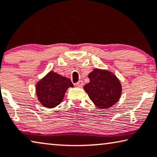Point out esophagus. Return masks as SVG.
<instances>
[{"mask_svg": "<svg viewBox=\"0 0 157 157\" xmlns=\"http://www.w3.org/2000/svg\"><path fill=\"white\" fill-rule=\"evenodd\" d=\"M83 84V82L82 80H79L78 82L76 83V85L78 86V87H82Z\"/></svg>", "mask_w": 157, "mask_h": 157, "instance_id": "esophagus-1", "label": "esophagus"}]
</instances>
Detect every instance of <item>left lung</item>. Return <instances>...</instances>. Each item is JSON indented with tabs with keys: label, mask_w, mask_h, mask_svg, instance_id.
<instances>
[{
	"label": "left lung",
	"mask_w": 157,
	"mask_h": 157,
	"mask_svg": "<svg viewBox=\"0 0 157 157\" xmlns=\"http://www.w3.org/2000/svg\"><path fill=\"white\" fill-rule=\"evenodd\" d=\"M88 78L90 82L83 88L97 107L108 108L118 101L122 88L120 81L114 74L96 69L89 74Z\"/></svg>",
	"instance_id": "8db88e82"
}]
</instances>
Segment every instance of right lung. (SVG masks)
<instances>
[{"label": "right lung", "mask_w": 157, "mask_h": 157, "mask_svg": "<svg viewBox=\"0 0 157 157\" xmlns=\"http://www.w3.org/2000/svg\"><path fill=\"white\" fill-rule=\"evenodd\" d=\"M72 86L69 78L51 71L37 84L36 90L38 99L43 105L54 108L62 101L67 88Z\"/></svg>", "instance_id": "right-lung-1"}]
</instances>
